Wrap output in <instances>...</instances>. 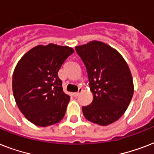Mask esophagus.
Listing matches in <instances>:
<instances>
[{"instance_id": "obj_1", "label": "esophagus", "mask_w": 154, "mask_h": 154, "mask_svg": "<svg viewBox=\"0 0 154 154\" xmlns=\"http://www.w3.org/2000/svg\"><path fill=\"white\" fill-rule=\"evenodd\" d=\"M82 91H83V89H79V90H78V92H76V93H73V94H72V95H73V97H77L78 96V95H79V94H81V93H82Z\"/></svg>"}]
</instances>
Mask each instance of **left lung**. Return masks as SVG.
I'll list each match as a JSON object with an SVG mask.
<instances>
[{
  "mask_svg": "<svg viewBox=\"0 0 154 154\" xmlns=\"http://www.w3.org/2000/svg\"><path fill=\"white\" fill-rule=\"evenodd\" d=\"M87 69L94 100L82 107L88 121L108 125L124 114L134 95L131 72L121 54L109 45L93 41L76 46Z\"/></svg>",
  "mask_w": 154,
  "mask_h": 154,
  "instance_id": "1",
  "label": "left lung"
}]
</instances>
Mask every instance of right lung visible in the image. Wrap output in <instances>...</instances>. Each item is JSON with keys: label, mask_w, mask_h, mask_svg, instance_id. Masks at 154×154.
I'll return each mask as SVG.
<instances>
[{"label": "right lung", "mask_w": 154, "mask_h": 154, "mask_svg": "<svg viewBox=\"0 0 154 154\" xmlns=\"http://www.w3.org/2000/svg\"><path fill=\"white\" fill-rule=\"evenodd\" d=\"M72 48L49 44L37 45L16 65L13 93L24 116L37 126L46 127L62 120L70 97L63 91L58 71Z\"/></svg>", "instance_id": "1"}]
</instances>
